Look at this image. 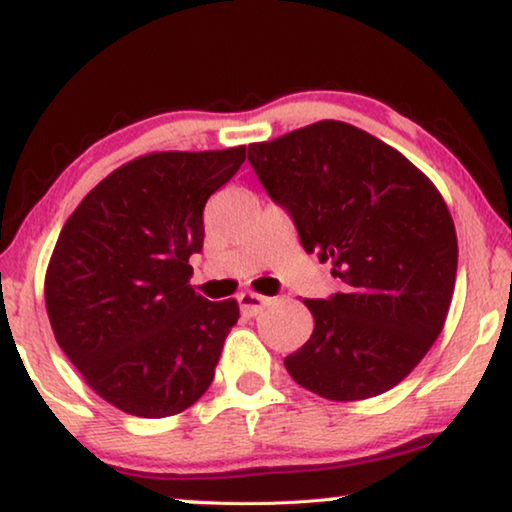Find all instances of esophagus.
<instances>
[{"instance_id":"1","label":"esophagus","mask_w":512,"mask_h":512,"mask_svg":"<svg viewBox=\"0 0 512 512\" xmlns=\"http://www.w3.org/2000/svg\"><path fill=\"white\" fill-rule=\"evenodd\" d=\"M268 302H271V298L259 296V293H255V291L239 293V307H241V314H244V316H257L259 311H262L268 305Z\"/></svg>"}]
</instances>
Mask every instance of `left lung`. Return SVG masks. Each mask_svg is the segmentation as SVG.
<instances>
[{
    "label": "left lung",
    "mask_w": 512,
    "mask_h": 512,
    "mask_svg": "<svg viewBox=\"0 0 512 512\" xmlns=\"http://www.w3.org/2000/svg\"><path fill=\"white\" fill-rule=\"evenodd\" d=\"M259 183L343 293L305 300L314 332L284 359L302 388L354 402L391 391L443 332L458 241L443 196L393 146L323 119L248 146Z\"/></svg>",
    "instance_id": "obj_1"
}]
</instances>
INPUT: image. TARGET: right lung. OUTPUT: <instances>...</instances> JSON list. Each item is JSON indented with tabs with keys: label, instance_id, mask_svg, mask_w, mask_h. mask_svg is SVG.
Listing matches in <instances>:
<instances>
[{
	"label": "right lung",
	"instance_id": "right-lung-1",
	"mask_svg": "<svg viewBox=\"0 0 512 512\" xmlns=\"http://www.w3.org/2000/svg\"><path fill=\"white\" fill-rule=\"evenodd\" d=\"M246 146L155 151L121 164L60 230L45 275L56 343L88 386L137 418L185 411L210 388L237 300L189 284L207 198L235 176Z\"/></svg>",
	"mask_w": 512,
	"mask_h": 512
}]
</instances>
